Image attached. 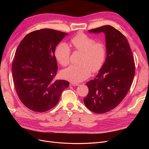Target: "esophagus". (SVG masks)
Listing matches in <instances>:
<instances>
[{"instance_id": "esophagus-1", "label": "esophagus", "mask_w": 149, "mask_h": 149, "mask_svg": "<svg viewBox=\"0 0 149 149\" xmlns=\"http://www.w3.org/2000/svg\"><path fill=\"white\" fill-rule=\"evenodd\" d=\"M70 86H79V83H73V82H70Z\"/></svg>"}]
</instances>
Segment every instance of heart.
<instances>
[{"mask_svg":"<svg viewBox=\"0 0 149 149\" xmlns=\"http://www.w3.org/2000/svg\"><path fill=\"white\" fill-rule=\"evenodd\" d=\"M71 45L76 51L83 52L81 65H71L62 72L64 78L72 82L78 83L89 78L92 70L94 72L101 69L106 61L107 50L105 45L96 42L94 38L84 33H79L70 40ZM55 55L57 61L66 66L70 61L71 49L66 43L58 44Z\"/></svg>","mask_w":149,"mask_h":149,"instance_id":"1","label":"heart"}]
</instances>
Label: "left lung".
I'll return each mask as SVG.
<instances>
[{
  "instance_id": "left-lung-1",
  "label": "left lung",
  "mask_w": 149,
  "mask_h": 149,
  "mask_svg": "<svg viewBox=\"0 0 149 149\" xmlns=\"http://www.w3.org/2000/svg\"><path fill=\"white\" fill-rule=\"evenodd\" d=\"M89 31L105 33L107 58L96 78L86 83L89 92L83 101L89 110L102 114L114 109L127 95L136 66L127 40L118 30L104 25Z\"/></svg>"
}]
</instances>
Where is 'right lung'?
<instances>
[{"label": "right lung", "instance_id": "add662e5", "mask_svg": "<svg viewBox=\"0 0 149 149\" xmlns=\"http://www.w3.org/2000/svg\"><path fill=\"white\" fill-rule=\"evenodd\" d=\"M67 35L53 29L33 31L16 49L12 66L13 84L20 100L31 111L43 112L54 107L69 86L67 81L55 79V48Z\"/></svg>", "mask_w": 149, "mask_h": 149}]
</instances>
